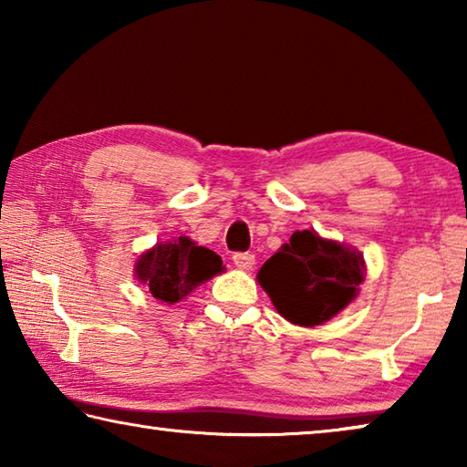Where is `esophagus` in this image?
<instances>
[{
  "label": "esophagus",
  "instance_id": "obj_1",
  "mask_svg": "<svg viewBox=\"0 0 467 467\" xmlns=\"http://www.w3.org/2000/svg\"><path fill=\"white\" fill-rule=\"evenodd\" d=\"M233 262L236 267H239V270L249 272L251 267L255 265V255H253V253H234Z\"/></svg>",
  "mask_w": 467,
  "mask_h": 467
}]
</instances>
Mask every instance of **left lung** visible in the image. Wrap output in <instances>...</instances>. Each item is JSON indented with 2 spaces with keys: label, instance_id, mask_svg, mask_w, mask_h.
Listing matches in <instances>:
<instances>
[{
  "label": "left lung",
  "instance_id": "obj_1",
  "mask_svg": "<svg viewBox=\"0 0 467 467\" xmlns=\"http://www.w3.org/2000/svg\"><path fill=\"white\" fill-rule=\"evenodd\" d=\"M365 272L360 251L315 231H296L262 265L257 280L284 319L315 327L357 298Z\"/></svg>",
  "mask_w": 467,
  "mask_h": 467
}]
</instances>
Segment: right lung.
Masks as SVG:
<instances>
[{"label": "right lung", "mask_w": 467, "mask_h": 467, "mask_svg": "<svg viewBox=\"0 0 467 467\" xmlns=\"http://www.w3.org/2000/svg\"><path fill=\"white\" fill-rule=\"evenodd\" d=\"M223 270L220 255L212 249L197 247L187 236L156 243L152 249L141 253L133 267L136 278L146 284L152 296L169 305L183 300Z\"/></svg>", "instance_id": "obj_1"}]
</instances>
